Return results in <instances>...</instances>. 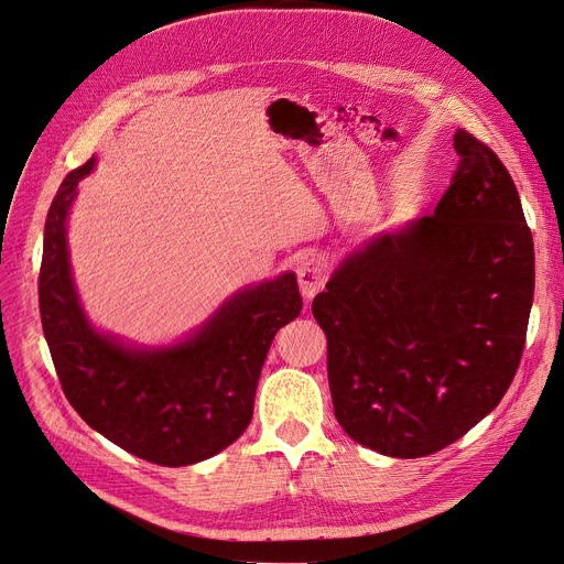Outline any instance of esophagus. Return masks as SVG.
I'll return each instance as SVG.
<instances>
[{"label": "esophagus", "instance_id": "obj_1", "mask_svg": "<svg viewBox=\"0 0 564 564\" xmlns=\"http://www.w3.org/2000/svg\"><path fill=\"white\" fill-rule=\"evenodd\" d=\"M296 276H299V285L305 299H313L317 294V290L324 288L326 283V265L319 259H305L299 268H296Z\"/></svg>", "mask_w": 564, "mask_h": 564}]
</instances>
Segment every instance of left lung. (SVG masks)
<instances>
[{
    "instance_id": "left-lung-1",
    "label": "left lung",
    "mask_w": 564,
    "mask_h": 564,
    "mask_svg": "<svg viewBox=\"0 0 564 564\" xmlns=\"http://www.w3.org/2000/svg\"><path fill=\"white\" fill-rule=\"evenodd\" d=\"M454 150L434 214L350 253L313 301L335 419L395 458L434 454L488 416L527 341L535 253L516 182L470 132L456 130Z\"/></svg>"
}]
</instances>
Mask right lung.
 Segmentation results:
<instances>
[{"instance_id":"right-lung-1","label":"right lung","mask_w":564,"mask_h":564,"mask_svg":"<svg viewBox=\"0 0 564 564\" xmlns=\"http://www.w3.org/2000/svg\"><path fill=\"white\" fill-rule=\"evenodd\" d=\"M91 169L94 160L72 171L46 214L40 317L51 360L91 430L150 464H197L247 430L272 339L301 315L296 276L245 288L171 348L132 350L96 333L78 303L67 253V214Z\"/></svg>"}]
</instances>
